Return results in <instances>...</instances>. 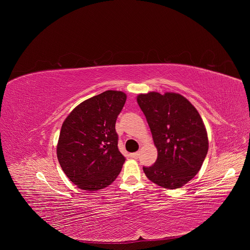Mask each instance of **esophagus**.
<instances>
[{"instance_id": "obj_1", "label": "esophagus", "mask_w": 250, "mask_h": 250, "mask_svg": "<svg viewBox=\"0 0 250 250\" xmlns=\"http://www.w3.org/2000/svg\"><path fill=\"white\" fill-rule=\"evenodd\" d=\"M130 156L134 159H137L139 157V152H133V153H130Z\"/></svg>"}]
</instances>
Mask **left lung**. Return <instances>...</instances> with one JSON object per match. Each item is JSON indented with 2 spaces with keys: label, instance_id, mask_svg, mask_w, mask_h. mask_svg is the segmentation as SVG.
I'll list each match as a JSON object with an SVG mask.
<instances>
[{
  "label": "left lung",
  "instance_id": "8db88e82",
  "mask_svg": "<svg viewBox=\"0 0 250 250\" xmlns=\"http://www.w3.org/2000/svg\"><path fill=\"white\" fill-rule=\"evenodd\" d=\"M137 103L150 127L157 159L144 171L166 189L181 188L201 169L208 149V134L195 106L182 95L149 92Z\"/></svg>",
  "mask_w": 250,
  "mask_h": 250
}]
</instances>
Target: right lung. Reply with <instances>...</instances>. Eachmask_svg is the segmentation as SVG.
Returning a JSON list of instances; mask_svg holds the SVG:
<instances>
[{"label":"right lung","instance_id":"obj_1","mask_svg":"<svg viewBox=\"0 0 250 250\" xmlns=\"http://www.w3.org/2000/svg\"><path fill=\"white\" fill-rule=\"evenodd\" d=\"M125 100L124 92H103L78 104L64 121L57 158L66 176L78 188L104 189L120 174L125 158L118 148L116 122Z\"/></svg>","mask_w":250,"mask_h":250}]
</instances>
